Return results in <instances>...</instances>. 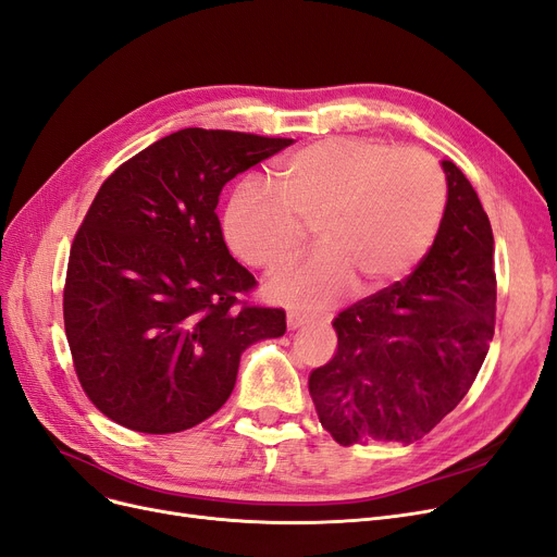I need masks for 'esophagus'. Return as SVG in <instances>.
I'll return each instance as SVG.
<instances>
[{"instance_id": "34e87169", "label": "esophagus", "mask_w": 557, "mask_h": 557, "mask_svg": "<svg viewBox=\"0 0 557 557\" xmlns=\"http://www.w3.org/2000/svg\"><path fill=\"white\" fill-rule=\"evenodd\" d=\"M315 318L304 313V310H297V308H287V329H299V326H306L313 322Z\"/></svg>"}]
</instances>
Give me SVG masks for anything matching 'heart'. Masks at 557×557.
I'll list each match as a JSON object with an SVG mask.
<instances>
[{"label":"heart","instance_id":"heart-1","mask_svg":"<svg viewBox=\"0 0 557 557\" xmlns=\"http://www.w3.org/2000/svg\"><path fill=\"white\" fill-rule=\"evenodd\" d=\"M281 195L242 183L226 208V237L260 270H278L315 224L320 247L272 278L270 293L324 306L356 281L376 290L409 272L438 231L446 183L430 154L368 137H329L276 164Z\"/></svg>","mask_w":557,"mask_h":557}]
</instances>
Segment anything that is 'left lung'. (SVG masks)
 I'll return each instance as SVG.
<instances>
[{
  "mask_svg": "<svg viewBox=\"0 0 557 557\" xmlns=\"http://www.w3.org/2000/svg\"><path fill=\"white\" fill-rule=\"evenodd\" d=\"M448 203L411 276L333 320L338 349L308 376L322 428L341 446L411 443L473 386L496 326L494 233L466 175L443 162Z\"/></svg>",
  "mask_w": 557,
  "mask_h": 557,
  "instance_id": "1",
  "label": "left lung"
}]
</instances>
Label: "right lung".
I'll return each instance as SVG.
<instances>
[{
	"instance_id": "1",
	"label": "right lung",
	"mask_w": 557,
	"mask_h": 557,
	"mask_svg": "<svg viewBox=\"0 0 557 557\" xmlns=\"http://www.w3.org/2000/svg\"><path fill=\"white\" fill-rule=\"evenodd\" d=\"M293 139L187 127L102 183L73 239L63 324L98 411L144 434L189 430L224 407L239 356L285 333V310L228 253L219 194Z\"/></svg>"
}]
</instances>
